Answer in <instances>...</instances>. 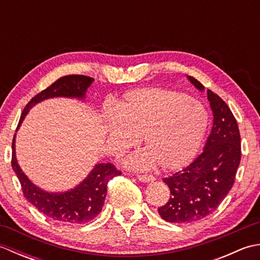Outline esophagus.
<instances>
[{
  "label": "esophagus",
  "mask_w": 260,
  "mask_h": 260,
  "mask_svg": "<svg viewBox=\"0 0 260 260\" xmlns=\"http://www.w3.org/2000/svg\"><path fill=\"white\" fill-rule=\"evenodd\" d=\"M137 179L142 182H145V183H148V182H153L154 178L152 175H137Z\"/></svg>",
  "instance_id": "obj_1"
}]
</instances>
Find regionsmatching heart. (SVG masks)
Returning a JSON list of instances; mask_svg holds the SVG:
<instances>
[{
	"instance_id": "heart-1",
	"label": "heart",
	"mask_w": 260,
	"mask_h": 260,
	"mask_svg": "<svg viewBox=\"0 0 260 260\" xmlns=\"http://www.w3.org/2000/svg\"><path fill=\"white\" fill-rule=\"evenodd\" d=\"M117 114L106 127L112 151L124 153L136 144V137H142L145 153L132 158L131 165L143 169L154 164L163 172H176L194 159L209 125L200 103L162 88L127 91Z\"/></svg>"
}]
</instances>
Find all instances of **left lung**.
I'll list each match as a JSON object with an SVG mask.
<instances>
[{"label": "left lung", "mask_w": 260, "mask_h": 260, "mask_svg": "<svg viewBox=\"0 0 260 260\" xmlns=\"http://www.w3.org/2000/svg\"><path fill=\"white\" fill-rule=\"evenodd\" d=\"M198 90L204 86L186 76ZM213 125L203 152L190 165L163 182L171 191L170 200L158 214L172 223H191L206 218L219 207L234 185L241 158L240 133L235 116L217 93L207 90Z\"/></svg>", "instance_id": "obj_1"}]
</instances>
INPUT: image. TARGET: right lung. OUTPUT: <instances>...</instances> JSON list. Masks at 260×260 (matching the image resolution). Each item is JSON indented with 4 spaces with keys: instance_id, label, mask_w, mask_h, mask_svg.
<instances>
[{
    "instance_id": "obj_1",
    "label": "right lung",
    "mask_w": 260,
    "mask_h": 260,
    "mask_svg": "<svg viewBox=\"0 0 260 260\" xmlns=\"http://www.w3.org/2000/svg\"><path fill=\"white\" fill-rule=\"evenodd\" d=\"M93 79L82 75L64 76L39 92L27 103L21 115L18 128L29 110L49 98L66 97L84 101L86 91ZM15 136L12 142V169L21 183L25 199L39 211L52 220L66 224H80L90 221L101 213L107 194V183L121 172L110 163H98L74 189L64 192H48L36 185L20 168L15 154Z\"/></svg>"
}]
</instances>
